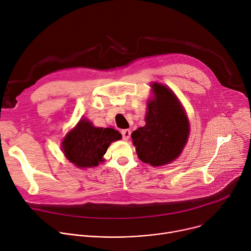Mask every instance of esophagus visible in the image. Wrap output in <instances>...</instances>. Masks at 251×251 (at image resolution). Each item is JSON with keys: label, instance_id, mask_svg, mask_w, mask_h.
Returning a JSON list of instances; mask_svg holds the SVG:
<instances>
[{"label": "esophagus", "instance_id": "34e87169", "mask_svg": "<svg viewBox=\"0 0 251 251\" xmlns=\"http://www.w3.org/2000/svg\"><path fill=\"white\" fill-rule=\"evenodd\" d=\"M121 134H122L123 140L127 141L130 138V136H131V131L129 129H124V130L121 131Z\"/></svg>", "mask_w": 251, "mask_h": 251}]
</instances>
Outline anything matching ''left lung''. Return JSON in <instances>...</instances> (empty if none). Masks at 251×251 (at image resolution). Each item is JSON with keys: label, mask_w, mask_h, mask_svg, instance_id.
Here are the masks:
<instances>
[{"label": "left lung", "mask_w": 251, "mask_h": 251, "mask_svg": "<svg viewBox=\"0 0 251 251\" xmlns=\"http://www.w3.org/2000/svg\"><path fill=\"white\" fill-rule=\"evenodd\" d=\"M155 99L148 102L146 125L132 133L139 159L163 166L181 154L188 141L190 125L183 107L168 87L153 84Z\"/></svg>", "instance_id": "obj_1"}]
</instances>
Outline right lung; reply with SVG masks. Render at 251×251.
<instances>
[{
	"label": "right lung",
	"mask_w": 251,
	"mask_h": 251,
	"mask_svg": "<svg viewBox=\"0 0 251 251\" xmlns=\"http://www.w3.org/2000/svg\"><path fill=\"white\" fill-rule=\"evenodd\" d=\"M113 128H95L87 120H80L62 141L65 157L78 168L95 167L102 162L111 142L121 139Z\"/></svg>",
	"instance_id": "add662e5"
}]
</instances>
